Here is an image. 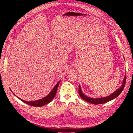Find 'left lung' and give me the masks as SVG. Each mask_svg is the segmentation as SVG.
<instances>
[{
    "label": "left lung",
    "mask_w": 133,
    "mask_h": 133,
    "mask_svg": "<svg viewBox=\"0 0 133 133\" xmlns=\"http://www.w3.org/2000/svg\"><path fill=\"white\" fill-rule=\"evenodd\" d=\"M126 75L125 76L123 82L122 83V86L120 87V88L116 90L114 92H113L112 94H111L110 95L107 96V97H104V98H96V99H94V98H91L90 97H88V96H86L85 95H84L81 90V88H80V87H79V94L81 97L85 101L90 103L91 104H104L107 103L108 102L110 101V100L114 99L115 98H116V97L120 95V94L121 93L122 91H123L124 88L125 87V83H126Z\"/></svg>",
    "instance_id": "8db88e82"
}]
</instances>
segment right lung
I'll use <instances>...</instances> for the list:
<instances>
[{"mask_svg": "<svg viewBox=\"0 0 133 133\" xmlns=\"http://www.w3.org/2000/svg\"><path fill=\"white\" fill-rule=\"evenodd\" d=\"M59 83H60V82H59L57 84H56L55 86L53 89V90H51V91L46 96H45V98H44L41 99L40 100H35V101H33V102H31H31H26V101H25V100H23L21 99V98H18V96L17 97L20 100H22L23 102L28 104V105H30L33 106V107H42L44 105H45V104H46L49 103L55 97L56 93H57V89H58V87L59 86Z\"/></svg>", "mask_w": 133, "mask_h": 133, "instance_id": "right-lung-1", "label": "right lung"}]
</instances>
